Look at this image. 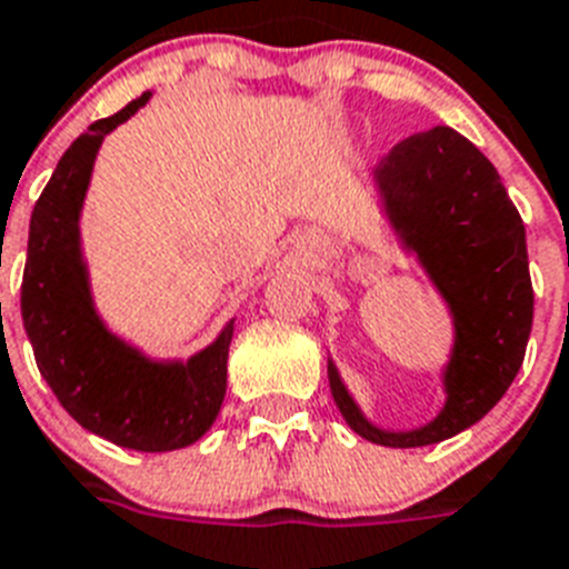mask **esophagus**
I'll return each instance as SVG.
<instances>
[{"label": "esophagus", "mask_w": 569, "mask_h": 569, "mask_svg": "<svg viewBox=\"0 0 569 569\" xmlns=\"http://www.w3.org/2000/svg\"><path fill=\"white\" fill-rule=\"evenodd\" d=\"M317 247H320V234H317V231H299L297 238H293V249L302 252V256L313 252Z\"/></svg>", "instance_id": "obj_1"}]
</instances>
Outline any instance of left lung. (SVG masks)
I'll return each mask as SVG.
<instances>
[{
  "instance_id": "obj_1",
  "label": "left lung",
  "mask_w": 569,
  "mask_h": 569,
  "mask_svg": "<svg viewBox=\"0 0 569 569\" xmlns=\"http://www.w3.org/2000/svg\"><path fill=\"white\" fill-rule=\"evenodd\" d=\"M370 181L399 249L420 263L452 317V349L440 370L447 399L417 429H381L329 358L331 397L363 440L431 447L479 422L520 372L535 313L526 229L497 167L449 126L402 140Z\"/></svg>"
}]
</instances>
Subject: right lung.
Wrapping results in <instances>:
<instances>
[{"instance_id":"add662e5","label":"right lung","mask_w":569,"mask_h":569,"mask_svg":"<svg viewBox=\"0 0 569 569\" xmlns=\"http://www.w3.org/2000/svg\"><path fill=\"white\" fill-rule=\"evenodd\" d=\"M149 99L97 120L61 156L31 211L20 306L40 376L72 420L122 449L170 452L197 443L220 413L234 320L188 361L149 358L99 317L81 249L99 147Z\"/></svg>"}]
</instances>
